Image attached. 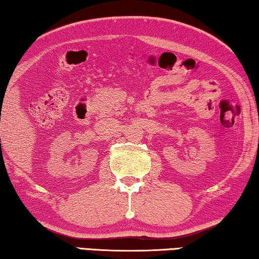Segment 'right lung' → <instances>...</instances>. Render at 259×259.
I'll return each instance as SVG.
<instances>
[{
	"label": "right lung",
	"instance_id": "obj_1",
	"mask_svg": "<svg viewBox=\"0 0 259 259\" xmlns=\"http://www.w3.org/2000/svg\"><path fill=\"white\" fill-rule=\"evenodd\" d=\"M0 143H1V139H0Z\"/></svg>",
	"mask_w": 259,
	"mask_h": 259
}]
</instances>
